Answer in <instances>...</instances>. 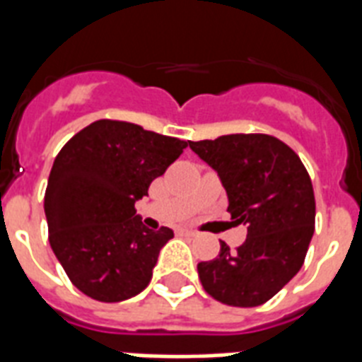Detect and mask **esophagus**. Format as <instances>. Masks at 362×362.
Returning <instances> with one entry per match:
<instances>
[{
    "label": "esophagus",
    "mask_w": 362,
    "mask_h": 362,
    "mask_svg": "<svg viewBox=\"0 0 362 362\" xmlns=\"http://www.w3.org/2000/svg\"><path fill=\"white\" fill-rule=\"evenodd\" d=\"M176 235H180V237H195V233L189 231V229H176Z\"/></svg>",
    "instance_id": "1"
}]
</instances>
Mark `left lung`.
<instances>
[{
	"mask_svg": "<svg viewBox=\"0 0 362 362\" xmlns=\"http://www.w3.org/2000/svg\"><path fill=\"white\" fill-rule=\"evenodd\" d=\"M189 148L218 173L235 226L246 240L235 252L220 240V253L197 264L210 297L252 308L272 298L297 274L314 235L315 199L300 158L276 136L237 133Z\"/></svg>",
	"mask_w": 362,
	"mask_h": 362,
	"instance_id": "left-lung-1",
	"label": "left lung"
}]
</instances>
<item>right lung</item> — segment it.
Here are the masks:
<instances>
[{"label":"right lung","mask_w":362,"mask_h":362,"mask_svg":"<svg viewBox=\"0 0 362 362\" xmlns=\"http://www.w3.org/2000/svg\"><path fill=\"white\" fill-rule=\"evenodd\" d=\"M186 146L120 120L93 122L65 142L48 176L45 214L50 247L78 291L120 303L150 284L175 233L146 229L135 203Z\"/></svg>","instance_id":"obj_1"}]
</instances>
